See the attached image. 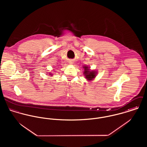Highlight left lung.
<instances>
[{"mask_svg": "<svg viewBox=\"0 0 147 147\" xmlns=\"http://www.w3.org/2000/svg\"><path fill=\"white\" fill-rule=\"evenodd\" d=\"M84 75L86 79H87L88 81L92 80L93 79L96 78L97 72L95 71H90V67L88 66H84Z\"/></svg>", "mask_w": 147, "mask_h": 147, "instance_id": "1", "label": "left lung"}]
</instances>
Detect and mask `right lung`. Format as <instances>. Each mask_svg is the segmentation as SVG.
I'll use <instances>...</instances> for the list:
<instances>
[{
    "label": "right lung",
    "instance_id": "obj_1",
    "mask_svg": "<svg viewBox=\"0 0 147 147\" xmlns=\"http://www.w3.org/2000/svg\"><path fill=\"white\" fill-rule=\"evenodd\" d=\"M49 74H49V75H50V76H52V75H52V74H51V73H49Z\"/></svg>",
    "mask_w": 147,
    "mask_h": 147
}]
</instances>
